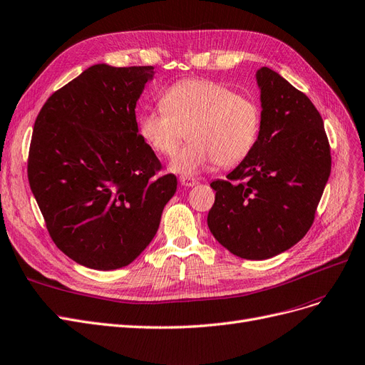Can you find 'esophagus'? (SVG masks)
I'll return each instance as SVG.
<instances>
[{
	"instance_id": "34e87169",
	"label": "esophagus",
	"mask_w": 365,
	"mask_h": 365,
	"mask_svg": "<svg viewBox=\"0 0 365 365\" xmlns=\"http://www.w3.org/2000/svg\"><path fill=\"white\" fill-rule=\"evenodd\" d=\"M180 183L186 187H191V186H195L198 183V179L192 178V175H180Z\"/></svg>"
}]
</instances>
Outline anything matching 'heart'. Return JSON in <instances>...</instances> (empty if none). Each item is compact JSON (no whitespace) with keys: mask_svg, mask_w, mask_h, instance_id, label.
<instances>
[{"mask_svg":"<svg viewBox=\"0 0 365 365\" xmlns=\"http://www.w3.org/2000/svg\"><path fill=\"white\" fill-rule=\"evenodd\" d=\"M160 108L138 115L139 136L158 155L171 156L186 132L190 144L170 163L174 173L183 175L215 162L222 168L237 167L259 138V106L214 80L178 81L160 96Z\"/></svg>","mask_w":365,"mask_h":365,"instance_id":"1","label":"heart"}]
</instances>
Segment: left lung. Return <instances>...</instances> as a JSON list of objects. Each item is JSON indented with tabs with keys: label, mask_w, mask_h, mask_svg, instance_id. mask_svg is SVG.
<instances>
[{
	"label": "left lung",
	"mask_w": 365,
	"mask_h": 365,
	"mask_svg": "<svg viewBox=\"0 0 365 365\" xmlns=\"http://www.w3.org/2000/svg\"><path fill=\"white\" fill-rule=\"evenodd\" d=\"M256 78L259 138L227 180L210 183L215 203L207 226L230 253L261 261L288 250L311 229L332 158L312 101L267 66Z\"/></svg>",
	"instance_id": "1"
}]
</instances>
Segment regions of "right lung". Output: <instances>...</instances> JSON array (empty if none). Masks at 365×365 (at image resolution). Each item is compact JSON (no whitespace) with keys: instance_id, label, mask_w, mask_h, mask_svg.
I'll return each instance as SVG.
<instances>
[{"instance_id":"right-lung-1","label":"right lung","mask_w":365,"mask_h":365,"mask_svg":"<svg viewBox=\"0 0 365 365\" xmlns=\"http://www.w3.org/2000/svg\"><path fill=\"white\" fill-rule=\"evenodd\" d=\"M153 69L93 65L57 89L34 121L31 192L57 249L88 268L133 262L178 187L138 132L136 103Z\"/></svg>"}]
</instances>
